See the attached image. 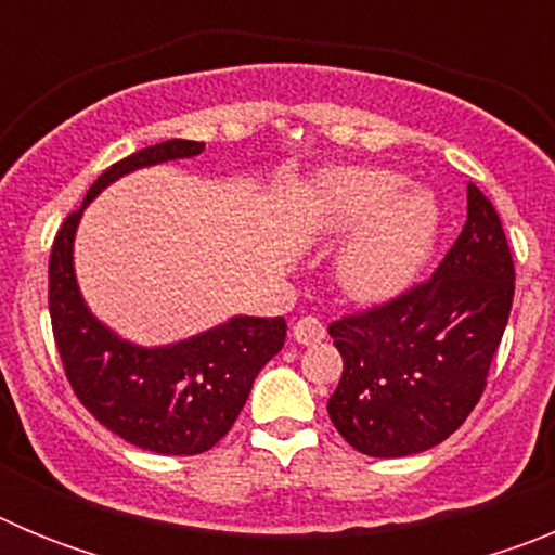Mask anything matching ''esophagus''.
Wrapping results in <instances>:
<instances>
[{
  "mask_svg": "<svg viewBox=\"0 0 555 555\" xmlns=\"http://www.w3.org/2000/svg\"><path fill=\"white\" fill-rule=\"evenodd\" d=\"M292 333L300 345H320L322 338H325V325L317 317H302V320L294 322Z\"/></svg>",
  "mask_w": 555,
  "mask_h": 555,
  "instance_id": "1",
  "label": "esophagus"
}]
</instances>
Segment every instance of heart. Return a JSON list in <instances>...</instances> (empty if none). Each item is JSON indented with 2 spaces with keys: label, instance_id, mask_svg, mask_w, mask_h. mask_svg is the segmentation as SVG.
Segmentation results:
<instances>
[{
  "label": "heart",
  "instance_id": "heart-1",
  "mask_svg": "<svg viewBox=\"0 0 555 555\" xmlns=\"http://www.w3.org/2000/svg\"><path fill=\"white\" fill-rule=\"evenodd\" d=\"M403 185V175L372 166H341L317 180V228L333 235L353 230L338 249L336 278L361 302L403 292L434 253L439 205L428 191Z\"/></svg>",
  "mask_w": 555,
  "mask_h": 555
}]
</instances>
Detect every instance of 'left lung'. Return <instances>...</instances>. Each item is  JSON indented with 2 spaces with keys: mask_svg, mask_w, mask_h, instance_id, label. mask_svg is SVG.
I'll list each match as a JSON object with an SVG mask.
<instances>
[{
  "mask_svg": "<svg viewBox=\"0 0 555 555\" xmlns=\"http://www.w3.org/2000/svg\"><path fill=\"white\" fill-rule=\"evenodd\" d=\"M512 300L503 224L467 183V222L434 278L327 327L345 361L327 414L345 442L375 459L444 442L483 395Z\"/></svg>",
  "mask_w": 555,
  "mask_h": 555,
  "instance_id": "obj_1",
  "label": "left lung"
}]
</instances>
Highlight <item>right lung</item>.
<instances>
[{
    "instance_id": "1",
    "label": "right lung",
    "mask_w": 555,
    "mask_h": 555,
    "mask_svg": "<svg viewBox=\"0 0 555 555\" xmlns=\"http://www.w3.org/2000/svg\"><path fill=\"white\" fill-rule=\"evenodd\" d=\"M203 150V141L171 139L113 164L88 189L80 210L61 224L49 255V317L68 384L107 430L164 455L205 453L233 428L258 372L286 341V320L235 313L171 345H132L82 300L75 235L82 210L107 185L146 166L197 158Z\"/></svg>"
}]
</instances>
